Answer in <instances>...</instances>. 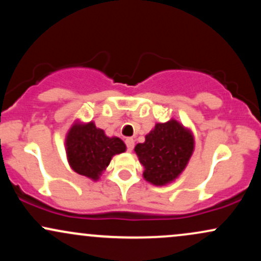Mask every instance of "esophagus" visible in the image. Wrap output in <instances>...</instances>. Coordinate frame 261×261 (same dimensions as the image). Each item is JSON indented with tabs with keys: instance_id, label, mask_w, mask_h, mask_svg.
Segmentation results:
<instances>
[{
	"instance_id": "1",
	"label": "esophagus",
	"mask_w": 261,
	"mask_h": 261,
	"mask_svg": "<svg viewBox=\"0 0 261 261\" xmlns=\"http://www.w3.org/2000/svg\"><path fill=\"white\" fill-rule=\"evenodd\" d=\"M125 143H126L127 151H128V152L133 151V148H134V146H135V141H134V139H131V137H128V139L125 140Z\"/></svg>"
}]
</instances>
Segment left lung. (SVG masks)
<instances>
[{
    "mask_svg": "<svg viewBox=\"0 0 261 261\" xmlns=\"http://www.w3.org/2000/svg\"><path fill=\"white\" fill-rule=\"evenodd\" d=\"M195 140L190 128L170 119L157 122L146 135L145 142L135 147L143 166V178L155 187L174 181L187 168L194 152Z\"/></svg>",
    "mask_w": 261,
    "mask_h": 261,
    "instance_id": "obj_1",
    "label": "left lung"
}]
</instances>
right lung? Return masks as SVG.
<instances>
[{"label": "right lung", "mask_w": 261, "mask_h": 261, "mask_svg": "<svg viewBox=\"0 0 261 261\" xmlns=\"http://www.w3.org/2000/svg\"><path fill=\"white\" fill-rule=\"evenodd\" d=\"M66 155L70 167L77 174L98 180L115 154L126 151L119 137L107 136L93 121L76 120L65 139Z\"/></svg>", "instance_id": "1"}]
</instances>
